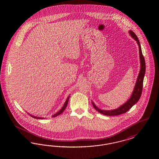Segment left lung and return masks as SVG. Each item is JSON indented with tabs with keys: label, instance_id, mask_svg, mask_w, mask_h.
I'll use <instances>...</instances> for the list:
<instances>
[{
	"label": "left lung",
	"instance_id": "1",
	"mask_svg": "<svg viewBox=\"0 0 159 159\" xmlns=\"http://www.w3.org/2000/svg\"><path fill=\"white\" fill-rule=\"evenodd\" d=\"M129 33L131 35V36L134 38L136 42L137 43L139 46V57H140V61H141V69L139 73V75L138 76L137 80H136V84L134 88V90L133 91V93L131 95V97L129 98L128 101L125 103L123 105L120 106L118 108L113 110H102L101 109H99L98 108L95 106L93 102H92V105L93 106L94 108L98 111L99 113L102 114L106 116H117L120 115L121 114L125 113L127 112L132 107L134 106L136 102L138 101V100L140 98L142 91H143V81H144V75L145 73V59L144 56L142 53L141 51V47L139 43V41L138 37L136 36L135 33L132 30L129 31Z\"/></svg>",
	"mask_w": 159,
	"mask_h": 159
}]
</instances>
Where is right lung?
Listing matches in <instances>:
<instances>
[{"label":"right lung","instance_id":"1","mask_svg":"<svg viewBox=\"0 0 159 159\" xmlns=\"http://www.w3.org/2000/svg\"><path fill=\"white\" fill-rule=\"evenodd\" d=\"M69 97H70V96H68V98L67 99V100H66V102H65V104H64V106L63 107H62V108L60 110L58 111V112H57V113L55 114L54 115L52 116V117H56V116H59L60 114L62 113L63 111H64V110L66 109V107L67 106V104H68V100H69ZM31 117H33V118H34V119H44V118H43V117H34V116H31Z\"/></svg>","mask_w":159,"mask_h":159}]
</instances>
